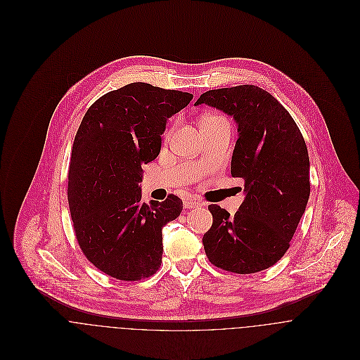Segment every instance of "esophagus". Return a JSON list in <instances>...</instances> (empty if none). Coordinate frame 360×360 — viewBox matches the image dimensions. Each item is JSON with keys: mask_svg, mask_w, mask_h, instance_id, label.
I'll list each match as a JSON object with an SVG mask.
<instances>
[{"mask_svg": "<svg viewBox=\"0 0 360 360\" xmlns=\"http://www.w3.org/2000/svg\"><path fill=\"white\" fill-rule=\"evenodd\" d=\"M202 205H204V204H201L200 201L193 200V198H187V200H184V207H186V209H193V207H198V206Z\"/></svg>", "mask_w": 360, "mask_h": 360, "instance_id": "34e87169", "label": "esophagus"}]
</instances>
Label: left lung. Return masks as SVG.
Segmentation results:
<instances>
[{
    "instance_id": "obj_1",
    "label": "left lung",
    "mask_w": 360,
    "mask_h": 360,
    "mask_svg": "<svg viewBox=\"0 0 360 360\" xmlns=\"http://www.w3.org/2000/svg\"><path fill=\"white\" fill-rule=\"evenodd\" d=\"M223 110L237 124L231 176L245 181L234 216L209 205L212 227L202 238L214 266L238 274L273 266L290 248L310 194L305 140L291 115L257 86L204 93L195 105Z\"/></svg>"
}]
</instances>
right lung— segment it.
I'll list each match as a JSON object with an SVG mask.
<instances>
[{"label": "right lung", "mask_w": 360, "mask_h": 360, "mask_svg": "<svg viewBox=\"0 0 360 360\" xmlns=\"http://www.w3.org/2000/svg\"><path fill=\"white\" fill-rule=\"evenodd\" d=\"M193 94L131 83L110 91L86 112L76 133L68 201L83 254L110 277L153 276L162 263V229L183 210L169 195L141 202L143 165L160 153L166 122Z\"/></svg>", "instance_id": "right-lung-1"}]
</instances>
